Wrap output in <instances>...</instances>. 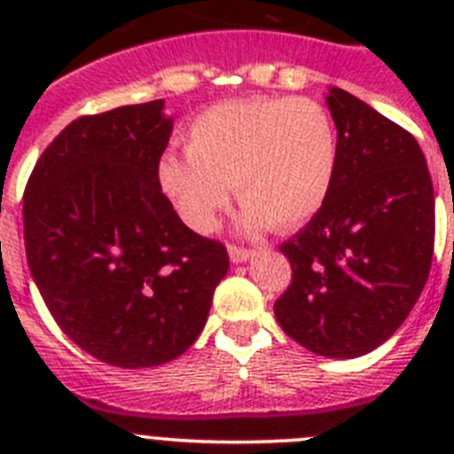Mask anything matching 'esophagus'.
Segmentation results:
<instances>
[{
  "instance_id": "34e87169",
  "label": "esophagus",
  "mask_w": 454,
  "mask_h": 454,
  "mask_svg": "<svg viewBox=\"0 0 454 454\" xmlns=\"http://www.w3.org/2000/svg\"><path fill=\"white\" fill-rule=\"evenodd\" d=\"M227 252H230V259L234 263L247 262V259L254 254V250H250V247H240V246H234V243H230V246H227Z\"/></svg>"
}]
</instances>
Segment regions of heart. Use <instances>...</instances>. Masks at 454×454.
<instances>
[{
	"mask_svg": "<svg viewBox=\"0 0 454 454\" xmlns=\"http://www.w3.org/2000/svg\"><path fill=\"white\" fill-rule=\"evenodd\" d=\"M186 156L166 154L163 191L188 227L211 234L230 200L247 230H293L332 191L339 138L330 111L309 98H246L214 104L191 120Z\"/></svg>",
	"mask_w": 454,
	"mask_h": 454,
	"instance_id": "b5f03b06",
	"label": "heart"
}]
</instances>
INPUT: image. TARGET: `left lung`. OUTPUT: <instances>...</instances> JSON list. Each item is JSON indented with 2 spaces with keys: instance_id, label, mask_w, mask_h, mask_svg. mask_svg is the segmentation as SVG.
I'll return each mask as SVG.
<instances>
[{
  "instance_id": "left-lung-1",
  "label": "left lung",
  "mask_w": 454,
  "mask_h": 454,
  "mask_svg": "<svg viewBox=\"0 0 454 454\" xmlns=\"http://www.w3.org/2000/svg\"><path fill=\"white\" fill-rule=\"evenodd\" d=\"M327 106L339 131L332 191L279 250L291 284L275 318L300 346L352 359L382 346L423 293L434 254V188L416 138L348 90Z\"/></svg>"
}]
</instances>
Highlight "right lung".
<instances>
[{
	"label": "right lung",
	"instance_id": "right-lung-1",
	"mask_svg": "<svg viewBox=\"0 0 454 454\" xmlns=\"http://www.w3.org/2000/svg\"><path fill=\"white\" fill-rule=\"evenodd\" d=\"M163 99L72 120L24 188V250L56 325L99 362L166 364L195 343L230 256L161 192Z\"/></svg>",
	"mask_w": 454,
	"mask_h": 454
}]
</instances>
